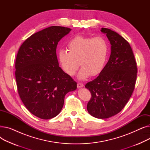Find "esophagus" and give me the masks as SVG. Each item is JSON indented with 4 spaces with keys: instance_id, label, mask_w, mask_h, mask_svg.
<instances>
[{
    "instance_id": "esophagus-1",
    "label": "esophagus",
    "mask_w": 150,
    "mask_h": 150,
    "mask_svg": "<svg viewBox=\"0 0 150 150\" xmlns=\"http://www.w3.org/2000/svg\"><path fill=\"white\" fill-rule=\"evenodd\" d=\"M83 86H84V84H83V83H78V84H77V87H78V88H83Z\"/></svg>"
}]
</instances>
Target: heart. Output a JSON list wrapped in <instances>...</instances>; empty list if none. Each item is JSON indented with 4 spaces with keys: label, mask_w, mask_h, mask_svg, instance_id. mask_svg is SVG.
<instances>
[{
    "label": "heart",
    "mask_w": 150,
    "mask_h": 150,
    "mask_svg": "<svg viewBox=\"0 0 150 150\" xmlns=\"http://www.w3.org/2000/svg\"><path fill=\"white\" fill-rule=\"evenodd\" d=\"M67 52H59L58 59L62 70L70 76L75 75L79 66L82 67L78 74L80 80L99 75L105 67L109 44L103 37L77 35L67 42Z\"/></svg>",
    "instance_id": "1"
}]
</instances>
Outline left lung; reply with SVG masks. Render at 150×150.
<instances>
[{
	"instance_id": "8db88e82",
	"label": "left lung",
	"mask_w": 150,
	"mask_h": 150,
	"mask_svg": "<svg viewBox=\"0 0 150 150\" xmlns=\"http://www.w3.org/2000/svg\"><path fill=\"white\" fill-rule=\"evenodd\" d=\"M111 45V53L103 71L85 85L91 93L88 112L97 119H107L120 112L135 88L137 68L128 42L109 28H101Z\"/></svg>"
}]
</instances>
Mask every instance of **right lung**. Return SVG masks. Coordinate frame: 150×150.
Segmentation results:
<instances>
[{"label":"right lung","mask_w":150,"mask_h":150,"mask_svg":"<svg viewBox=\"0 0 150 150\" xmlns=\"http://www.w3.org/2000/svg\"><path fill=\"white\" fill-rule=\"evenodd\" d=\"M71 29L52 26L32 35L20 47L15 62L18 93L34 115L50 119L61 112L76 83L59 66L57 47Z\"/></svg>","instance_id":"add662e5"}]
</instances>
